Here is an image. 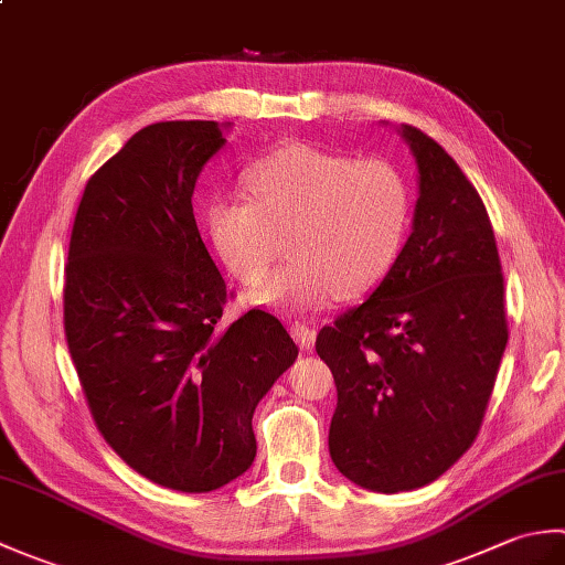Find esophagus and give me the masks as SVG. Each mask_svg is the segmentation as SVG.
<instances>
[{
  "label": "esophagus",
  "mask_w": 565,
  "mask_h": 565,
  "mask_svg": "<svg viewBox=\"0 0 565 565\" xmlns=\"http://www.w3.org/2000/svg\"><path fill=\"white\" fill-rule=\"evenodd\" d=\"M291 334L301 347H310L318 338V330H316V326H310V322H294Z\"/></svg>",
  "instance_id": "1"
}]
</instances>
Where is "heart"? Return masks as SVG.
<instances>
[{"label": "heart", "instance_id": "1", "mask_svg": "<svg viewBox=\"0 0 565 565\" xmlns=\"http://www.w3.org/2000/svg\"><path fill=\"white\" fill-rule=\"evenodd\" d=\"M249 196L221 194L206 223L235 279L259 284L286 252L294 262L252 291L269 308H320L374 291L398 262L413 218V189L383 158L284 146L247 170Z\"/></svg>", "mask_w": 565, "mask_h": 565}]
</instances>
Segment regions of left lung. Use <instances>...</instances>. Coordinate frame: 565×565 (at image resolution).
I'll list each match as a JSON object with an SVG mask.
<instances>
[{
    "label": "left lung",
    "mask_w": 565,
    "mask_h": 565,
    "mask_svg": "<svg viewBox=\"0 0 565 565\" xmlns=\"http://www.w3.org/2000/svg\"><path fill=\"white\" fill-rule=\"evenodd\" d=\"M401 134L419 172L413 233L379 289L316 340L338 386L330 456L376 493L423 488L461 459L508 344L483 199L439 142L415 126Z\"/></svg>",
    "instance_id": "1"
}]
</instances>
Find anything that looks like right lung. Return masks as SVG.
Segmentation results:
<instances>
[{
	"label": "right lung",
	"instance_id": "add662e5",
	"mask_svg": "<svg viewBox=\"0 0 565 565\" xmlns=\"http://www.w3.org/2000/svg\"><path fill=\"white\" fill-rule=\"evenodd\" d=\"M215 121L146 126L89 177L70 235L65 340L106 444L148 481L209 493L255 461L252 415L298 347L233 294L191 206Z\"/></svg>",
	"mask_w": 565,
	"mask_h": 565
}]
</instances>
